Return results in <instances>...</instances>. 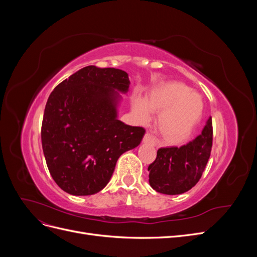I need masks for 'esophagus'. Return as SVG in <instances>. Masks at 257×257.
I'll return each instance as SVG.
<instances>
[{"mask_svg":"<svg viewBox=\"0 0 257 257\" xmlns=\"http://www.w3.org/2000/svg\"><path fill=\"white\" fill-rule=\"evenodd\" d=\"M144 143L148 144V145H151V146H155L157 145V142H155V138L152 134H150L149 132H147L144 136Z\"/></svg>","mask_w":257,"mask_h":257,"instance_id":"1","label":"esophagus"}]
</instances>
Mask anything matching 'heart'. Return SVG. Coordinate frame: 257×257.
<instances>
[{
	"mask_svg": "<svg viewBox=\"0 0 257 257\" xmlns=\"http://www.w3.org/2000/svg\"><path fill=\"white\" fill-rule=\"evenodd\" d=\"M204 111L200 94L188 85L169 81L151 89L144 99L135 98L132 114L137 122L146 123L150 112H159L157 125L161 133L172 141H182L195 127Z\"/></svg>",
	"mask_w": 257,
	"mask_h": 257,
	"instance_id": "obj_1",
	"label": "heart"
}]
</instances>
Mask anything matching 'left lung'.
I'll use <instances>...</instances> for the list:
<instances>
[{
    "mask_svg": "<svg viewBox=\"0 0 257 257\" xmlns=\"http://www.w3.org/2000/svg\"><path fill=\"white\" fill-rule=\"evenodd\" d=\"M212 147V119L209 116L201 133L181 147L160 148L149 165L151 188L166 195L188 192L203 175Z\"/></svg>",
    "mask_w": 257,
    "mask_h": 257,
    "instance_id": "8db88e82",
    "label": "left lung"
}]
</instances>
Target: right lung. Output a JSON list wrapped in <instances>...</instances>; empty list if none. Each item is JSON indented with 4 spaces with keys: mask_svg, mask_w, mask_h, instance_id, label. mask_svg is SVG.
Wrapping results in <instances>:
<instances>
[{
    "mask_svg": "<svg viewBox=\"0 0 257 257\" xmlns=\"http://www.w3.org/2000/svg\"><path fill=\"white\" fill-rule=\"evenodd\" d=\"M128 75L118 68L85 66L58 84L48 97L42 124L43 151L51 177L71 195L103 190L116 161L146 133L118 119L120 93Z\"/></svg>",
    "mask_w": 257,
    "mask_h": 257,
    "instance_id": "add662e5",
    "label": "right lung"
}]
</instances>
